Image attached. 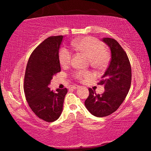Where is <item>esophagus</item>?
I'll use <instances>...</instances> for the list:
<instances>
[{
  "label": "esophagus",
  "mask_w": 151,
  "mask_h": 151,
  "mask_svg": "<svg viewBox=\"0 0 151 151\" xmlns=\"http://www.w3.org/2000/svg\"><path fill=\"white\" fill-rule=\"evenodd\" d=\"M72 88H73V89H76V88H78V86H77V85H73V86H72Z\"/></svg>",
  "instance_id": "esophagus-1"
}]
</instances>
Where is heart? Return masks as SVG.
<instances>
[{
  "label": "heart",
  "instance_id": "obj_1",
  "mask_svg": "<svg viewBox=\"0 0 151 151\" xmlns=\"http://www.w3.org/2000/svg\"><path fill=\"white\" fill-rule=\"evenodd\" d=\"M72 46L80 52L87 56L91 65L94 68H101L105 66L109 60V53L104 50V47L100 40L92 37H84L73 42ZM72 52L66 48H62L59 52V60L63 66H66L72 59ZM75 76L81 81L90 78L92 74L85 70L76 72Z\"/></svg>",
  "mask_w": 151,
  "mask_h": 151
}]
</instances>
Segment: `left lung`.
I'll return each mask as SVG.
<instances>
[{"mask_svg": "<svg viewBox=\"0 0 151 151\" xmlns=\"http://www.w3.org/2000/svg\"><path fill=\"white\" fill-rule=\"evenodd\" d=\"M103 42L111 49V60L99 85L104 86L103 94H96L89 88L85 101L88 111L97 117L109 116L123 103L131 84V66L127 53L116 40L104 38Z\"/></svg>", "mask_w": 151, "mask_h": 151, "instance_id": "1", "label": "left lung"}]
</instances>
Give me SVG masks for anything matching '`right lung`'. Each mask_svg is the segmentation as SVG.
I'll use <instances>...</instances> for the list:
<instances>
[{
    "mask_svg": "<svg viewBox=\"0 0 151 151\" xmlns=\"http://www.w3.org/2000/svg\"><path fill=\"white\" fill-rule=\"evenodd\" d=\"M63 36L50 37L33 51L25 71L24 91L28 104L39 118L53 122L59 118L67 89L48 87L55 74L60 72L59 48Z\"/></svg>",
    "mask_w": 151,
    "mask_h": 151,
    "instance_id": "obj_1",
    "label": "right lung"
}]
</instances>
